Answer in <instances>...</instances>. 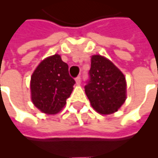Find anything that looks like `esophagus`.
I'll return each instance as SVG.
<instances>
[{"mask_svg":"<svg viewBox=\"0 0 158 158\" xmlns=\"http://www.w3.org/2000/svg\"><path fill=\"white\" fill-rule=\"evenodd\" d=\"M75 81H76L77 84H80V83H81V77H80V75L77 77L76 79H75Z\"/></svg>","mask_w":158,"mask_h":158,"instance_id":"esophagus-1","label":"esophagus"}]
</instances>
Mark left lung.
<instances>
[{"label":"left lung","instance_id":"obj_1","mask_svg":"<svg viewBox=\"0 0 158 158\" xmlns=\"http://www.w3.org/2000/svg\"><path fill=\"white\" fill-rule=\"evenodd\" d=\"M84 86L92 106L100 114L117 111L126 99V82L124 74L112 62L95 55L91 59L89 79Z\"/></svg>","mask_w":158,"mask_h":158}]
</instances>
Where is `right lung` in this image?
<instances>
[{
  "instance_id": "right-lung-1",
  "label": "right lung",
  "mask_w": 158,
  "mask_h": 158,
  "mask_svg": "<svg viewBox=\"0 0 158 158\" xmlns=\"http://www.w3.org/2000/svg\"><path fill=\"white\" fill-rule=\"evenodd\" d=\"M74 80L69 74V66L59 55L41 62L31 77V96L36 107L47 114L57 113L66 103Z\"/></svg>"
}]
</instances>
